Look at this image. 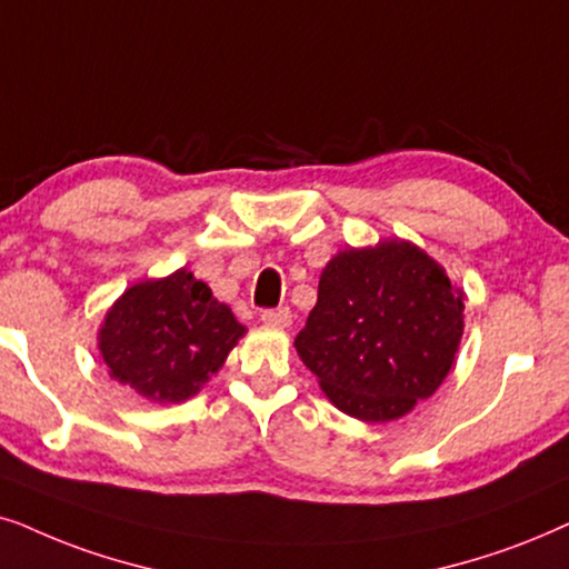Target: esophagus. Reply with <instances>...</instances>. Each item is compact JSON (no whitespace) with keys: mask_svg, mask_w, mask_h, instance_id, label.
<instances>
[{"mask_svg":"<svg viewBox=\"0 0 569 569\" xmlns=\"http://www.w3.org/2000/svg\"><path fill=\"white\" fill-rule=\"evenodd\" d=\"M262 322L264 325H272V328H289V325H291V309L289 307L264 309Z\"/></svg>","mask_w":569,"mask_h":569,"instance_id":"obj_1","label":"esophagus"}]
</instances>
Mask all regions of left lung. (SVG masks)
Segmentation results:
<instances>
[{
	"label": "left lung",
	"instance_id": "8db88e82",
	"mask_svg": "<svg viewBox=\"0 0 569 569\" xmlns=\"http://www.w3.org/2000/svg\"><path fill=\"white\" fill-rule=\"evenodd\" d=\"M466 293L406 239L343 249L325 264L299 359L338 411L396 421L431 398L463 338Z\"/></svg>",
	"mask_w": 569,
	"mask_h": 569
}]
</instances>
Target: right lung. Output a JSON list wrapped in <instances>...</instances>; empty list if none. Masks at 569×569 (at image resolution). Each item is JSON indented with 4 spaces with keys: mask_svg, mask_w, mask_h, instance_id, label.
<instances>
[{
    "mask_svg": "<svg viewBox=\"0 0 569 569\" xmlns=\"http://www.w3.org/2000/svg\"><path fill=\"white\" fill-rule=\"evenodd\" d=\"M223 301L187 268L146 278L106 309L98 351L109 377L153 403H181L200 392L244 338Z\"/></svg>",
    "mask_w": 569,
    "mask_h": 569,
    "instance_id": "1",
    "label": "right lung"
}]
</instances>
